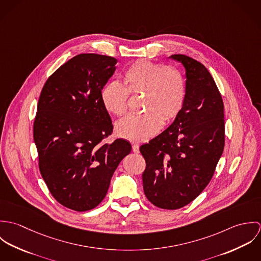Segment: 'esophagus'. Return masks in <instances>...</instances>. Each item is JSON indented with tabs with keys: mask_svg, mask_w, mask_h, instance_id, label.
I'll return each instance as SVG.
<instances>
[{
	"mask_svg": "<svg viewBox=\"0 0 261 261\" xmlns=\"http://www.w3.org/2000/svg\"><path fill=\"white\" fill-rule=\"evenodd\" d=\"M132 148H133V151H134V152H136V153H139V152H140V147H139L138 144H134V145L132 146Z\"/></svg>",
	"mask_w": 261,
	"mask_h": 261,
	"instance_id": "34e87169",
	"label": "esophagus"
}]
</instances>
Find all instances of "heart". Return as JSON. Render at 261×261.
<instances>
[{
    "instance_id": "obj_1",
    "label": "heart",
    "mask_w": 261,
    "mask_h": 261,
    "mask_svg": "<svg viewBox=\"0 0 261 261\" xmlns=\"http://www.w3.org/2000/svg\"><path fill=\"white\" fill-rule=\"evenodd\" d=\"M143 95L141 115H128L115 125L118 137L133 143L146 142L162 127L163 121L174 120L186 101L185 76L176 67L146 59L129 65L122 75V85L107 83L100 92L103 108L116 116L127 112L128 96Z\"/></svg>"
}]
</instances>
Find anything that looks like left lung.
Here are the masks:
<instances>
[{
    "mask_svg": "<svg viewBox=\"0 0 261 261\" xmlns=\"http://www.w3.org/2000/svg\"><path fill=\"white\" fill-rule=\"evenodd\" d=\"M186 69L185 106L174 122L143 145L144 192L154 206L176 210L196 199L211 181L225 144L224 105L208 69L174 54Z\"/></svg>",
    "mask_w": 261,
    "mask_h": 261,
    "instance_id": "left-lung-1",
    "label": "left lung"
}]
</instances>
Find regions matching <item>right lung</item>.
Returning a JSON list of instances; mask_svg holds the SVG:
<instances>
[{"mask_svg":"<svg viewBox=\"0 0 261 261\" xmlns=\"http://www.w3.org/2000/svg\"><path fill=\"white\" fill-rule=\"evenodd\" d=\"M117 60L93 53L76 55L46 80L38 100L33 137L39 170L55 200L83 212L106 197L112 175L130 152L113 132L100 92Z\"/></svg>","mask_w":261,"mask_h":261,"instance_id":"1","label":"right lung"}]
</instances>
